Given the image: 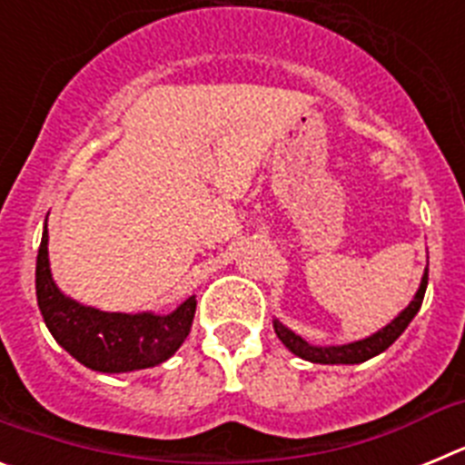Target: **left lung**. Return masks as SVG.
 Listing matches in <instances>:
<instances>
[{"label": "left lung", "instance_id": "left-lung-1", "mask_svg": "<svg viewBox=\"0 0 465 465\" xmlns=\"http://www.w3.org/2000/svg\"><path fill=\"white\" fill-rule=\"evenodd\" d=\"M426 286H429V270H426L424 277H421V283H419L414 298L410 300V305L405 307L396 319H391V322L386 323L384 328H380V331L368 335V338L356 340V342L328 344V347H322V344H310L307 340H302L298 332H293L291 328L283 326L279 319H274L272 326H274V332H277V338L283 342V347L289 349L291 354L310 361V363H322V365L363 363V361L386 351V349L391 347V344L401 338L402 332H405V328L410 326V322L417 316L419 307H421V302H424Z\"/></svg>", "mask_w": 465, "mask_h": 465}]
</instances>
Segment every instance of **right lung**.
Segmentation results:
<instances>
[{
	"mask_svg": "<svg viewBox=\"0 0 465 465\" xmlns=\"http://www.w3.org/2000/svg\"><path fill=\"white\" fill-rule=\"evenodd\" d=\"M48 221V216H46ZM36 302L46 328L69 356L90 371L118 375L165 363L188 338L195 316V295L170 314L102 312L81 305L57 289L48 261V223L36 256Z\"/></svg>",
	"mask_w": 465,
	"mask_h": 465,
	"instance_id": "add662e5",
	"label": "right lung"
}]
</instances>
